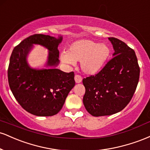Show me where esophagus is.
<instances>
[{
  "label": "esophagus",
  "mask_w": 150,
  "mask_h": 150,
  "mask_svg": "<svg viewBox=\"0 0 150 150\" xmlns=\"http://www.w3.org/2000/svg\"><path fill=\"white\" fill-rule=\"evenodd\" d=\"M75 82H76V83H80V82H82V78L80 75H76L75 76Z\"/></svg>",
  "instance_id": "esophagus-1"
}]
</instances>
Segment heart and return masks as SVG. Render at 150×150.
<instances>
[{
	"instance_id": "b5f03b06",
	"label": "heart",
	"mask_w": 150,
	"mask_h": 150,
	"mask_svg": "<svg viewBox=\"0 0 150 150\" xmlns=\"http://www.w3.org/2000/svg\"><path fill=\"white\" fill-rule=\"evenodd\" d=\"M109 55L110 49L106 44L84 39L72 44L68 52L61 53V60L70 65H74L75 62H81L83 73L94 75L103 68Z\"/></svg>"
}]
</instances>
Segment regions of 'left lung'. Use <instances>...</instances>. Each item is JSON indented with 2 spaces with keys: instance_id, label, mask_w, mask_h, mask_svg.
Instances as JSON below:
<instances>
[{
  "instance_id": "left-lung-1",
  "label": "left lung",
  "mask_w": 150,
  "mask_h": 150,
  "mask_svg": "<svg viewBox=\"0 0 150 150\" xmlns=\"http://www.w3.org/2000/svg\"><path fill=\"white\" fill-rule=\"evenodd\" d=\"M114 53L101 71L84 78V106L93 116H109L123 110L131 100L140 77L135 51L119 39L108 38Z\"/></svg>"
}]
</instances>
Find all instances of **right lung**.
I'll return each instance as SVG.
<instances>
[{"mask_svg": "<svg viewBox=\"0 0 150 150\" xmlns=\"http://www.w3.org/2000/svg\"><path fill=\"white\" fill-rule=\"evenodd\" d=\"M63 37L34 34L26 38L12 52L8 66L10 88L18 102L27 112L37 116H51L61 111L68 93L75 85L73 72L65 73L59 64L58 46ZM33 44L49 50L48 69L37 70L28 65L26 57Z\"/></svg>", "mask_w": 150, "mask_h": 150, "instance_id": "add662e5", "label": "right lung"}]
</instances>
